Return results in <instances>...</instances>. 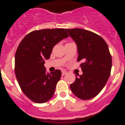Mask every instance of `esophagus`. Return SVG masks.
Masks as SVG:
<instances>
[{"label": "esophagus", "mask_w": 125, "mask_h": 125, "mask_svg": "<svg viewBox=\"0 0 125 125\" xmlns=\"http://www.w3.org/2000/svg\"><path fill=\"white\" fill-rule=\"evenodd\" d=\"M67 73H68L67 72L65 71H62V75H65V74H67Z\"/></svg>", "instance_id": "esophagus-1"}]
</instances>
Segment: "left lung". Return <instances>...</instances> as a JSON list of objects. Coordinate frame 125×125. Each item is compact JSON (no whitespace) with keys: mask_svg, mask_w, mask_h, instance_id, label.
Instances as JSON below:
<instances>
[{"mask_svg":"<svg viewBox=\"0 0 125 125\" xmlns=\"http://www.w3.org/2000/svg\"><path fill=\"white\" fill-rule=\"evenodd\" d=\"M66 30L77 46V61L82 62L80 67L83 74L75 75L70 88L79 99H91L100 93L111 74L112 57L108 45L91 31L80 28Z\"/></svg>","mask_w":125,"mask_h":125,"instance_id":"8db88e82","label":"left lung"}]
</instances>
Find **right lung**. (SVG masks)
Wrapping results in <instances>:
<instances>
[{
  "label": "right lung",
  "mask_w": 125,
  "mask_h": 125,
  "mask_svg": "<svg viewBox=\"0 0 125 125\" xmlns=\"http://www.w3.org/2000/svg\"><path fill=\"white\" fill-rule=\"evenodd\" d=\"M63 28L35 30L22 39L15 54V74L22 92L32 102L43 103L54 94L62 73L56 70L46 74L45 60L53 47L68 37Z\"/></svg>",
  "instance_id": "1"
}]
</instances>
